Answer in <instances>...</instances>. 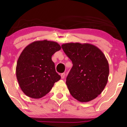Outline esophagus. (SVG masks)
Here are the masks:
<instances>
[{
  "label": "esophagus",
  "mask_w": 127,
  "mask_h": 127,
  "mask_svg": "<svg viewBox=\"0 0 127 127\" xmlns=\"http://www.w3.org/2000/svg\"><path fill=\"white\" fill-rule=\"evenodd\" d=\"M65 73H63L61 74V77H62V79L64 78H65Z\"/></svg>",
  "instance_id": "1"
}]
</instances>
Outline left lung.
Listing matches in <instances>:
<instances>
[{"label": "left lung", "mask_w": 127, "mask_h": 127, "mask_svg": "<svg viewBox=\"0 0 127 127\" xmlns=\"http://www.w3.org/2000/svg\"><path fill=\"white\" fill-rule=\"evenodd\" d=\"M62 47L73 63L65 82L70 94L81 102L94 100L108 81L109 67L105 55L90 43H67Z\"/></svg>", "instance_id": "1"}]
</instances>
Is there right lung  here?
<instances>
[{"label": "right lung", "mask_w": 127, "mask_h": 127, "mask_svg": "<svg viewBox=\"0 0 127 127\" xmlns=\"http://www.w3.org/2000/svg\"><path fill=\"white\" fill-rule=\"evenodd\" d=\"M60 49L61 46L56 42L43 40L32 42L22 51L17 61L16 76L26 95L42 98L60 79L51 59Z\"/></svg>", "instance_id": "add662e5"}]
</instances>
